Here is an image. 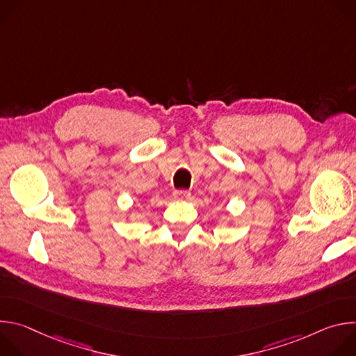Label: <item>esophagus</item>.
Masks as SVG:
<instances>
[{
	"label": "esophagus",
	"instance_id": "34e87169",
	"mask_svg": "<svg viewBox=\"0 0 356 356\" xmlns=\"http://www.w3.org/2000/svg\"><path fill=\"white\" fill-rule=\"evenodd\" d=\"M173 197L176 200H187L190 197V191H187V190H175Z\"/></svg>",
	"mask_w": 356,
	"mask_h": 356
}]
</instances>
